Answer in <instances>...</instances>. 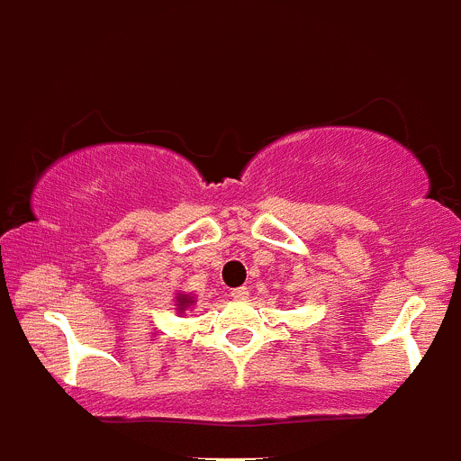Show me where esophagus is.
<instances>
[{"mask_svg":"<svg viewBox=\"0 0 461 461\" xmlns=\"http://www.w3.org/2000/svg\"><path fill=\"white\" fill-rule=\"evenodd\" d=\"M230 297H233V300H247V297H249V288L247 286L233 288V291H230Z\"/></svg>","mask_w":461,"mask_h":461,"instance_id":"esophagus-1","label":"esophagus"}]
</instances>
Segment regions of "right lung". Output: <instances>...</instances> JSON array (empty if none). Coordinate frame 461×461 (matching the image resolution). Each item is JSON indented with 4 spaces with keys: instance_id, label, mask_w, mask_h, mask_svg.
<instances>
[{
    "instance_id": "add662e5",
    "label": "right lung",
    "mask_w": 461,
    "mask_h": 461,
    "mask_svg": "<svg viewBox=\"0 0 461 461\" xmlns=\"http://www.w3.org/2000/svg\"><path fill=\"white\" fill-rule=\"evenodd\" d=\"M191 304H194V297H191V295H182V293H180V295H177V312L182 313L186 307H191Z\"/></svg>"
}]
</instances>
